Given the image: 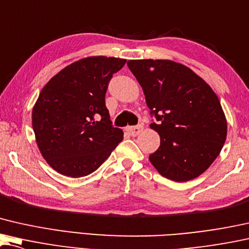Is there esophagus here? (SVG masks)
<instances>
[{
	"instance_id": "obj_1",
	"label": "esophagus",
	"mask_w": 249,
	"mask_h": 249,
	"mask_svg": "<svg viewBox=\"0 0 249 249\" xmlns=\"http://www.w3.org/2000/svg\"><path fill=\"white\" fill-rule=\"evenodd\" d=\"M125 131H127L130 136L136 137V136H138L139 133L142 131V125H135V127H128L127 129H125Z\"/></svg>"
}]
</instances>
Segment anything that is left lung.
I'll return each instance as SVG.
<instances>
[{
	"label": "left lung",
	"mask_w": 249,
	"mask_h": 249,
	"mask_svg": "<svg viewBox=\"0 0 249 249\" xmlns=\"http://www.w3.org/2000/svg\"><path fill=\"white\" fill-rule=\"evenodd\" d=\"M145 94L150 128L160 146L149 155L164 178L186 182L207 171L223 147L227 120L220 101L209 84L184 65L167 59L127 63Z\"/></svg>",
	"instance_id": "8db88e82"
}]
</instances>
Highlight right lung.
Returning a JSON list of instances; mask_svg holds the SVG:
<instances>
[{
  "label": "right lung",
  "mask_w": 249,
  "mask_h": 249,
  "mask_svg": "<svg viewBox=\"0 0 249 249\" xmlns=\"http://www.w3.org/2000/svg\"><path fill=\"white\" fill-rule=\"evenodd\" d=\"M125 62L86 57L63 68L41 89L32 109V128L42 157L59 174H91L124 139L110 120L106 93Z\"/></svg>",
  "instance_id": "1"
}]
</instances>
